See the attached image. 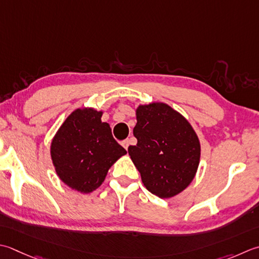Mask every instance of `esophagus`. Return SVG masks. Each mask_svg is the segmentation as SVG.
Segmentation results:
<instances>
[{
	"instance_id": "obj_1",
	"label": "esophagus",
	"mask_w": 259,
	"mask_h": 259,
	"mask_svg": "<svg viewBox=\"0 0 259 259\" xmlns=\"http://www.w3.org/2000/svg\"><path fill=\"white\" fill-rule=\"evenodd\" d=\"M121 145L123 146V148H124L125 150H128V147H129V145H130V140H129V139H125V140L122 141V143H121Z\"/></svg>"
}]
</instances>
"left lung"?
Returning a JSON list of instances; mask_svg holds the SVG:
<instances>
[{"label": "left lung", "mask_w": 259, "mask_h": 259, "mask_svg": "<svg viewBox=\"0 0 259 259\" xmlns=\"http://www.w3.org/2000/svg\"><path fill=\"white\" fill-rule=\"evenodd\" d=\"M134 136L138 140L128 153L146 189L161 199L173 197L193 181L201 146L183 115L166 103L139 105Z\"/></svg>", "instance_id": "8db88e82"}]
</instances>
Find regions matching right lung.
Wrapping results in <instances>:
<instances>
[{
    "label": "right lung",
    "mask_w": 259,
    "mask_h": 259,
    "mask_svg": "<svg viewBox=\"0 0 259 259\" xmlns=\"http://www.w3.org/2000/svg\"><path fill=\"white\" fill-rule=\"evenodd\" d=\"M102 111L76 109L60 125L50 146L53 164L62 182L80 193H91L126 150L114 140Z\"/></svg>",
    "instance_id": "add662e5"
}]
</instances>
